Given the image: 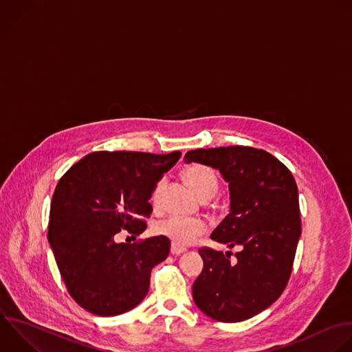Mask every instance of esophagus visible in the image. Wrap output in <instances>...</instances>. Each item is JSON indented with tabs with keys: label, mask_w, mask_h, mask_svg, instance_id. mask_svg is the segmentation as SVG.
<instances>
[{
	"label": "esophagus",
	"mask_w": 352,
	"mask_h": 352,
	"mask_svg": "<svg viewBox=\"0 0 352 352\" xmlns=\"http://www.w3.org/2000/svg\"><path fill=\"white\" fill-rule=\"evenodd\" d=\"M186 249L185 248H181V246H177V245H171V249H170V252H171V254L173 256H178V254H181V253H184Z\"/></svg>",
	"instance_id": "34e87169"
}]
</instances>
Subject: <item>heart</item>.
Here are the masks:
<instances>
[{"label":"heart","mask_w":352,"mask_h":352,"mask_svg":"<svg viewBox=\"0 0 352 352\" xmlns=\"http://www.w3.org/2000/svg\"><path fill=\"white\" fill-rule=\"evenodd\" d=\"M184 178L188 185L201 197L210 199L218 189V177L212 168L204 164H192L184 171ZM167 185L166 178H160L151 193V201L159 207L163 200V193ZM157 235L170 239L177 246H188L207 230V223L201 218L171 215L159 221L155 226Z\"/></svg>","instance_id":"heart-1"}]
</instances>
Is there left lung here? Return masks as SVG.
Here are the masks:
<instances>
[{
	"label": "left lung",
	"instance_id": "1",
	"mask_svg": "<svg viewBox=\"0 0 352 352\" xmlns=\"http://www.w3.org/2000/svg\"><path fill=\"white\" fill-rule=\"evenodd\" d=\"M185 162L218 168L229 182L230 212L211 233L236 260L211 248L199 250L204 267L193 300L210 318L242 322L274 304L287 286L301 235L298 190L290 170L252 146L195 149Z\"/></svg>",
	"mask_w": 352,
	"mask_h": 352
}]
</instances>
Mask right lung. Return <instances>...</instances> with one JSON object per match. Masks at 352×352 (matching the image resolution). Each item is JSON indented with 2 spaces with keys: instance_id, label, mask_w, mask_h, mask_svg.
Returning <instances> with one entry per match:
<instances>
[{
  "instance_id": "obj_1",
  "label": "right lung",
  "mask_w": 352,
  "mask_h": 352,
  "mask_svg": "<svg viewBox=\"0 0 352 352\" xmlns=\"http://www.w3.org/2000/svg\"><path fill=\"white\" fill-rule=\"evenodd\" d=\"M179 157V151L95 152L59 179L48 241L69 294L88 312L120 315L148 294L152 268L167 258L170 241L116 243L114 236L123 230L138 236L146 229L152 189Z\"/></svg>"
}]
</instances>
